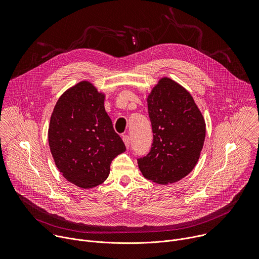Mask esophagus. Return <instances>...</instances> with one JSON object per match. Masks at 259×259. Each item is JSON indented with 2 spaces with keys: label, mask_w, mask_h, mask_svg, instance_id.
<instances>
[{
  "label": "esophagus",
  "mask_w": 259,
  "mask_h": 259,
  "mask_svg": "<svg viewBox=\"0 0 259 259\" xmlns=\"http://www.w3.org/2000/svg\"><path fill=\"white\" fill-rule=\"evenodd\" d=\"M123 141H124L127 149H129V147H130V136L129 135H124L123 136Z\"/></svg>",
  "instance_id": "1"
}]
</instances>
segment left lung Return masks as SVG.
<instances>
[{
	"label": "left lung",
	"instance_id": "1",
	"mask_svg": "<svg viewBox=\"0 0 259 259\" xmlns=\"http://www.w3.org/2000/svg\"><path fill=\"white\" fill-rule=\"evenodd\" d=\"M153 129L150 152L137 158L142 175L160 184L187 176L196 166L205 140L206 125L192 95L163 78L147 98Z\"/></svg>",
	"mask_w": 259,
	"mask_h": 259
}]
</instances>
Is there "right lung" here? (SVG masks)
I'll return each mask as SVG.
<instances>
[{"mask_svg":"<svg viewBox=\"0 0 259 259\" xmlns=\"http://www.w3.org/2000/svg\"><path fill=\"white\" fill-rule=\"evenodd\" d=\"M48 139L58 170L82 189L101 184L110 163L126 151L104 108V95L80 82L58 99L50 119Z\"/></svg>","mask_w":259,"mask_h":259,"instance_id":"right-lung-1","label":"right lung"}]
</instances>
